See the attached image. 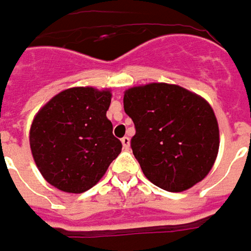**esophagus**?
<instances>
[{"mask_svg":"<svg viewBox=\"0 0 251 251\" xmlns=\"http://www.w3.org/2000/svg\"><path fill=\"white\" fill-rule=\"evenodd\" d=\"M121 141H122V146H124V148L127 151V150L130 148V139H129L127 136H125V137H122V139H121Z\"/></svg>","mask_w":251,"mask_h":251,"instance_id":"1","label":"esophagus"}]
</instances>
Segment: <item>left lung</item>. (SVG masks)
<instances>
[{"instance_id": "8db88e82", "label": "left lung", "mask_w": 251, "mask_h": 251, "mask_svg": "<svg viewBox=\"0 0 251 251\" xmlns=\"http://www.w3.org/2000/svg\"><path fill=\"white\" fill-rule=\"evenodd\" d=\"M136 134L130 147L144 176L156 187L181 192L202 181L220 147L210 104L178 85L148 83L124 95Z\"/></svg>"}]
</instances>
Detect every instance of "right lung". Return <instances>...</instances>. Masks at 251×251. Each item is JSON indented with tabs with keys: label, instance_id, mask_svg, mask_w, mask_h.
<instances>
[{
	"label": "right lung",
	"instance_id": "obj_1",
	"mask_svg": "<svg viewBox=\"0 0 251 251\" xmlns=\"http://www.w3.org/2000/svg\"><path fill=\"white\" fill-rule=\"evenodd\" d=\"M111 90L70 88L52 97L30 129L37 168L50 185L82 194L99 183L122 150L107 118Z\"/></svg>",
	"mask_w": 251,
	"mask_h": 251
}]
</instances>
